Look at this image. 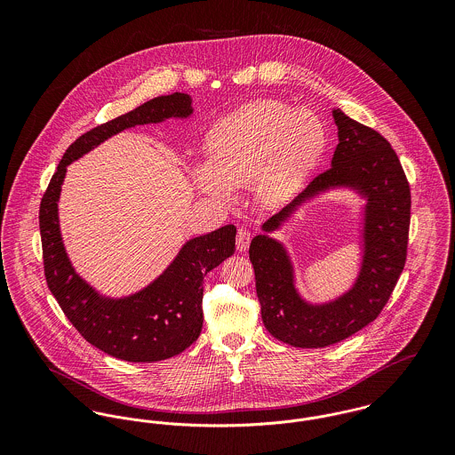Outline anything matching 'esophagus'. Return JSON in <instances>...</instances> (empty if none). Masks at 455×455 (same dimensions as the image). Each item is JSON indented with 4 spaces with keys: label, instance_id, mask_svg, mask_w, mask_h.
<instances>
[{
    "label": "esophagus",
    "instance_id": "obj_1",
    "mask_svg": "<svg viewBox=\"0 0 455 455\" xmlns=\"http://www.w3.org/2000/svg\"><path fill=\"white\" fill-rule=\"evenodd\" d=\"M249 243H251V231L247 228H240L236 233V249L240 252H243V251H247Z\"/></svg>",
    "mask_w": 455,
    "mask_h": 455
}]
</instances>
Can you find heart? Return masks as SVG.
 Masks as SVG:
<instances>
[{
	"label": "heart",
	"mask_w": 455,
	"mask_h": 455,
	"mask_svg": "<svg viewBox=\"0 0 455 455\" xmlns=\"http://www.w3.org/2000/svg\"><path fill=\"white\" fill-rule=\"evenodd\" d=\"M325 128L310 108L258 100L217 121L204 138L206 166L191 170L203 195L229 201L252 188L260 206L285 203L308 179L325 148Z\"/></svg>",
	"instance_id": "b5f03b06"
}]
</instances>
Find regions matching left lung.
<instances>
[{
  "label": "left lung",
  "instance_id": "8db88e82",
  "mask_svg": "<svg viewBox=\"0 0 455 455\" xmlns=\"http://www.w3.org/2000/svg\"><path fill=\"white\" fill-rule=\"evenodd\" d=\"M332 117L338 145L331 168L269 217L249 249L264 327L276 339L299 348L338 343L373 323L389 301L406 260L411 199L395 152L380 132L350 119L339 108L332 110ZM343 188L365 199L360 271L345 293L314 304L299 292L291 259L270 233L310 200Z\"/></svg>",
  "mask_w": 455,
  "mask_h": 455
}]
</instances>
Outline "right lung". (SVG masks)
<instances>
[{"label": "right lung", "mask_w": 455, "mask_h": 455, "mask_svg": "<svg viewBox=\"0 0 455 455\" xmlns=\"http://www.w3.org/2000/svg\"><path fill=\"white\" fill-rule=\"evenodd\" d=\"M193 112V98L173 92L87 131L68 147L40 203L44 267L51 292L68 321L91 345L123 361H163L195 343L203 327L204 275L233 256L236 228L228 224L188 240L168 267L138 292L123 298L101 294L76 273L66 252L58 208L66 168L121 131L188 119Z\"/></svg>", "instance_id": "right-lung-1"}]
</instances>
